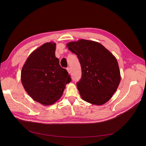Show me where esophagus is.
Listing matches in <instances>:
<instances>
[{
  "label": "esophagus",
  "instance_id": "34e87169",
  "mask_svg": "<svg viewBox=\"0 0 146 146\" xmlns=\"http://www.w3.org/2000/svg\"><path fill=\"white\" fill-rule=\"evenodd\" d=\"M66 69H67V71H68V73L70 74V69L69 68H68Z\"/></svg>",
  "mask_w": 146,
  "mask_h": 146
}]
</instances>
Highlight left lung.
Returning a JSON list of instances; mask_svg holds the SVG:
<instances>
[{"label":"left lung","mask_w":146,"mask_h":146,"mask_svg":"<svg viewBox=\"0 0 146 146\" xmlns=\"http://www.w3.org/2000/svg\"><path fill=\"white\" fill-rule=\"evenodd\" d=\"M68 49L80 62L82 76L77 87L82 99L101 105L108 101L121 82L116 58L101 44L79 39L67 44Z\"/></svg>","instance_id":"1"}]
</instances>
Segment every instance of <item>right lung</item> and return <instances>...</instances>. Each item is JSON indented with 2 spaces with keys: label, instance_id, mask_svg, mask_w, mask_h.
I'll return each instance as SVG.
<instances>
[{
  "label": "right lung",
  "instance_id": "add662e5",
  "mask_svg": "<svg viewBox=\"0 0 146 146\" xmlns=\"http://www.w3.org/2000/svg\"><path fill=\"white\" fill-rule=\"evenodd\" d=\"M56 44L45 43L34 50L21 72L22 84L29 95L44 105L54 104L71 82L68 72L55 56Z\"/></svg>",
  "mask_w": 146,
  "mask_h": 146
}]
</instances>
